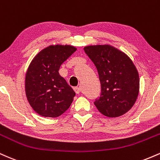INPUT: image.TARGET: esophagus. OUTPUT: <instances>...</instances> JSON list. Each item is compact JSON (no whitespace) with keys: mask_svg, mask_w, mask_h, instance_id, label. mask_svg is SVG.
Returning <instances> with one entry per match:
<instances>
[{"mask_svg":"<svg viewBox=\"0 0 160 160\" xmlns=\"http://www.w3.org/2000/svg\"><path fill=\"white\" fill-rule=\"evenodd\" d=\"M74 90L75 91V92H76L77 94H79V93H80V89L78 87V86H74Z\"/></svg>","mask_w":160,"mask_h":160,"instance_id":"34e87169","label":"esophagus"}]
</instances>
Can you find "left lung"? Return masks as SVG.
Masks as SVG:
<instances>
[{
  "mask_svg": "<svg viewBox=\"0 0 160 160\" xmlns=\"http://www.w3.org/2000/svg\"><path fill=\"white\" fill-rule=\"evenodd\" d=\"M84 51L98 71L101 94L95 107L108 117H117L129 111L139 92V76L132 61L110 45L89 46Z\"/></svg>",
  "mask_w": 160,
  "mask_h": 160,
  "instance_id": "left-lung-1",
  "label": "left lung"
}]
</instances>
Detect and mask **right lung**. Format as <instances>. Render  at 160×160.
Instances as JSON below:
<instances>
[{
    "label": "right lung",
    "mask_w": 160,
    "mask_h": 160,
    "mask_svg": "<svg viewBox=\"0 0 160 160\" xmlns=\"http://www.w3.org/2000/svg\"><path fill=\"white\" fill-rule=\"evenodd\" d=\"M77 49L69 45L49 46L31 62L25 76V93L38 114L57 117L68 109L75 92L58 70Z\"/></svg>",
    "instance_id": "obj_1"
}]
</instances>
